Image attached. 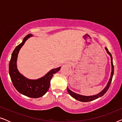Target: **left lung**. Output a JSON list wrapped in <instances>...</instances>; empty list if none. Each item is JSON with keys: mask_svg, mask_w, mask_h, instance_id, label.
<instances>
[{"mask_svg": "<svg viewBox=\"0 0 122 122\" xmlns=\"http://www.w3.org/2000/svg\"><path fill=\"white\" fill-rule=\"evenodd\" d=\"M105 49L107 51V54L109 55V56H111V65H112V71L111 73V77L109 78V81L107 84V86H105V88L103 89L102 91L101 92H99L98 94H96V95H93V96H83V95H81L79 94H77V93H74L71 91L68 88V86L67 87V91L68 92L69 94L71 95V96L73 98H74V99H76L78 101H79L80 102H90V101H94V100L98 99L100 97H101L102 96H103L105 93H106L107 92L108 89H109V87L111 85V83L112 82V78L113 76V74H114V66H113V58H112V54L109 52L108 50L107 49V48L105 47Z\"/></svg>", "mask_w": 122, "mask_h": 122, "instance_id": "1", "label": "left lung"}]
</instances>
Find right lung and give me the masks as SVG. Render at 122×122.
I'll return each instance as SVG.
<instances>
[{"label":"right lung","mask_w":122,"mask_h":122,"mask_svg":"<svg viewBox=\"0 0 122 122\" xmlns=\"http://www.w3.org/2000/svg\"><path fill=\"white\" fill-rule=\"evenodd\" d=\"M33 36L31 34L27 35L22 42L15 48L9 62V72L13 86L20 93L28 97L37 98L44 96L47 92L53 75L57 73L61 67L51 70L44 76L37 79H29L19 72L16 64L18 53L28 38Z\"/></svg>","instance_id":"add662e5"}]
</instances>
